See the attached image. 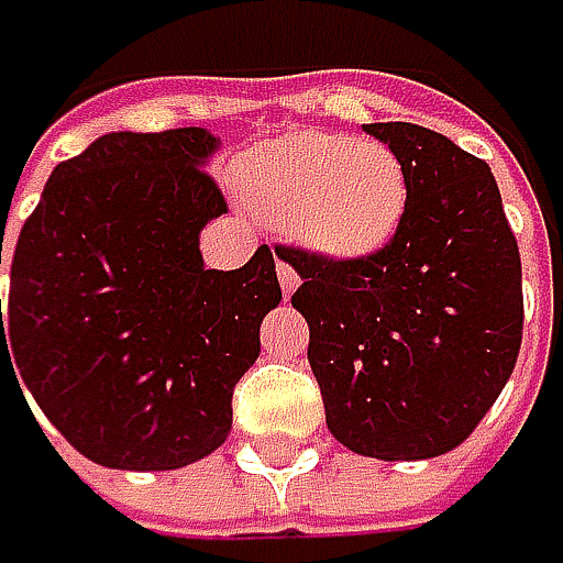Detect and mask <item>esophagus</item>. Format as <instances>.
<instances>
[{
    "label": "esophagus",
    "instance_id": "1",
    "mask_svg": "<svg viewBox=\"0 0 563 563\" xmlns=\"http://www.w3.org/2000/svg\"><path fill=\"white\" fill-rule=\"evenodd\" d=\"M276 276H279V287H284L287 297L300 287V273H297L287 260H276Z\"/></svg>",
    "mask_w": 563,
    "mask_h": 563
}]
</instances>
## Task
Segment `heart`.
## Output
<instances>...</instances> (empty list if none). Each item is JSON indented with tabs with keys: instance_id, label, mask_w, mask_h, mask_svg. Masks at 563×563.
<instances>
[{
	"instance_id": "obj_1",
	"label": "heart",
	"mask_w": 563,
	"mask_h": 563,
	"mask_svg": "<svg viewBox=\"0 0 563 563\" xmlns=\"http://www.w3.org/2000/svg\"><path fill=\"white\" fill-rule=\"evenodd\" d=\"M246 203L327 260H364L387 246L407 213V176L384 143L294 133L246 156Z\"/></svg>"
}]
</instances>
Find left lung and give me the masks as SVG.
I'll return each instance as SVG.
<instances>
[{
  "mask_svg": "<svg viewBox=\"0 0 563 563\" xmlns=\"http://www.w3.org/2000/svg\"><path fill=\"white\" fill-rule=\"evenodd\" d=\"M404 163L407 213L364 260L287 250L327 427L353 454L427 461L474 433L514 374L520 253L490 166L413 123H371Z\"/></svg>",
  "mask_w": 563,
  "mask_h": 563,
  "instance_id": "1",
  "label": "left lung"
}]
</instances>
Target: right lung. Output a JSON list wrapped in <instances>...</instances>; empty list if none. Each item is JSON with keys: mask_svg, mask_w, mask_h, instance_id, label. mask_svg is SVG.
<instances>
[{"mask_svg": "<svg viewBox=\"0 0 563 563\" xmlns=\"http://www.w3.org/2000/svg\"><path fill=\"white\" fill-rule=\"evenodd\" d=\"M217 146L199 126L106 133L53 169L15 240L0 371L102 467L213 454L260 323L284 300L269 246L240 269L203 266L199 233L227 213L203 169Z\"/></svg>", "mask_w": 563, "mask_h": 563, "instance_id": "obj_1", "label": "right lung"}]
</instances>
